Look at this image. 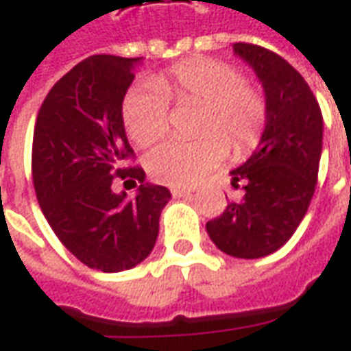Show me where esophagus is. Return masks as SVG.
<instances>
[{
  "label": "esophagus",
  "instance_id": "34e87169",
  "mask_svg": "<svg viewBox=\"0 0 351 351\" xmlns=\"http://www.w3.org/2000/svg\"><path fill=\"white\" fill-rule=\"evenodd\" d=\"M191 193H193L191 189H180V187H178V189H171V195H173L176 199H178V197H191Z\"/></svg>",
  "mask_w": 351,
  "mask_h": 351
}]
</instances>
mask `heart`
I'll use <instances>...</instances> for the list:
<instances>
[{
	"label": "heart",
	"instance_id": "1",
	"mask_svg": "<svg viewBox=\"0 0 351 351\" xmlns=\"http://www.w3.org/2000/svg\"><path fill=\"white\" fill-rule=\"evenodd\" d=\"M171 103H200L193 141L168 139L147 156L152 180L191 187L226 160L229 145L246 154L260 143L269 106L262 89L229 62L191 59L173 64L154 82H139L125 93L122 120L137 147H149L168 130Z\"/></svg>",
	"mask_w": 351,
	"mask_h": 351
}]
</instances>
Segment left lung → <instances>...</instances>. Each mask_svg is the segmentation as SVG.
<instances>
[{"mask_svg": "<svg viewBox=\"0 0 351 351\" xmlns=\"http://www.w3.org/2000/svg\"><path fill=\"white\" fill-rule=\"evenodd\" d=\"M262 82L269 116L252 156L231 171L245 195L229 202L206 231L221 252L263 258L279 250L300 226L317 185L323 114L300 72L262 45L233 43Z\"/></svg>", "mask_w": 351, "mask_h": 351, "instance_id": "8db88e82", "label": "left lung"}]
</instances>
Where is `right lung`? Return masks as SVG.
Segmentation results:
<instances>
[{"instance_id": "right-lung-1", "label": "right lung", "mask_w": 351, "mask_h": 351, "mask_svg": "<svg viewBox=\"0 0 351 351\" xmlns=\"http://www.w3.org/2000/svg\"><path fill=\"white\" fill-rule=\"evenodd\" d=\"M139 59L93 55L51 88L36 118L32 180L59 241L91 269L116 273L141 263L158 237L170 191L143 183L122 120V101ZM114 179L142 183L134 199Z\"/></svg>"}]
</instances>
